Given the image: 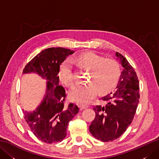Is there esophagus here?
<instances>
[{
    "mask_svg": "<svg viewBox=\"0 0 159 159\" xmlns=\"http://www.w3.org/2000/svg\"><path fill=\"white\" fill-rule=\"evenodd\" d=\"M79 108H80V110L85 109H87V107H88V106H87V105H83V104H79Z\"/></svg>",
    "mask_w": 159,
    "mask_h": 159,
    "instance_id": "esophagus-1",
    "label": "esophagus"
}]
</instances>
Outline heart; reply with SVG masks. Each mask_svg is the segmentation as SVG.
<instances>
[{
  "instance_id": "b5f03b06",
  "label": "heart",
  "mask_w": 159,
  "mask_h": 159,
  "mask_svg": "<svg viewBox=\"0 0 159 159\" xmlns=\"http://www.w3.org/2000/svg\"><path fill=\"white\" fill-rule=\"evenodd\" d=\"M83 69L90 71L91 83L73 87L70 90V97L81 104H88L96 96L98 89L100 93H107L116 86L120 76V65L116 60L104 59L93 52H87L70 59ZM59 77L66 86L73 84L72 67L69 61H63L59 67Z\"/></svg>"
}]
</instances>
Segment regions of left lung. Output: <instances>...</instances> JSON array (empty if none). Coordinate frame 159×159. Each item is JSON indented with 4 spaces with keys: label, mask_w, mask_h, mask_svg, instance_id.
<instances>
[{
    "label": "left lung",
    "mask_w": 159,
    "mask_h": 159,
    "mask_svg": "<svg viewBox=\"0 0 159 159\" xmlns=\"http://www.w3.org/2000/svg\"><path fill=\"white\" fill-rule=\"evenodd\" d=\"M123 67L116 89L101 98L104 105L95 106L96 117L89 131L96 139L104 142L119 138L131 124L139 104V80L135 71L127 59L117 52Z\"/></svg>",
    "instance_id": "obj_1"
}]
</instances>
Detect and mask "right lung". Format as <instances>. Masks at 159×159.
Wrapping results in <instances>:
<instances>
[{
    "mask_svg": "<svg viewBox=\"0 0 159 159\" xmlns=\"http://www.w3.org/2000/svg\"><path fill=\"white\" fill-rule=\"evenodd\" d=\"M74 52L61 47L46 48L30 61L23 70V74L35 73L47 80L46 93L39 105L33 111L23 110L25 119L33 133L47 143L61 141L66 136L69 121L79 113L76 104H65L66 90L59 84L61 64Z\"/></svg>",
    "mask_w": 159,
    "mask_h": 159,
    "instance_id": "1",
    "label": "right lung"
}]
</instances>
